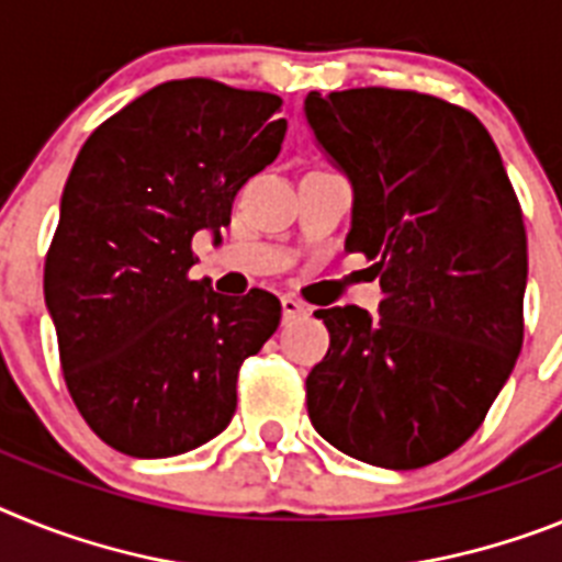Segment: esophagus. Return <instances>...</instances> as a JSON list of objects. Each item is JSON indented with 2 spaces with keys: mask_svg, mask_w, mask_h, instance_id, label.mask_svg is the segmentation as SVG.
I'll list each match as a JSON object with an SVG mask.
<instances>
[{
  "mask_svg": "<svg viewBox=\"0 0 562 562\" xmlns=\"http://www.w3.org/2000/svg\"><path fill=\"white\" fill-rule=\"evenodd\" d=\"M308 314V305L300 302L296 296H282V319H300Z\"/></svg>",
  "mask_w": 562,
  "mask_h": 562,
  "instance_id": "34e87169",
  "label": "esophagus"
}]
</instances>
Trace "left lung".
Segmentation results:
<instances>
[{
  "instance_id": "1",
  "label": "left lung",
  "mask_w": 562,
  "mask_h": 562,
  "mask_svg": "<svg viewBox=\"0 0 562 562\" xmlns=\"http://www.w3.org/2000/svg\"><path fill=\"white\" fill-rule=\"evenodd\" d=\"M305 119L353 183L345 251L373 260L379 314L319 308L314 429L384 470L472 438L524 348L526 228L504 160L463 106L416 90L308 92Z\"/></svg>"
}]
</instances>
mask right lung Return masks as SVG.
I'll use <instances>...</instances> for the list:
<instances>
[{
  "instance_id": "1",
  "label": "right lung",
  "mask_w": 562,
  "mask_h": 562,
  "mask_svg": "<svg viewBox=\"0 0 562 562\" xmlns=\"http://www.w3.org/2000/svg\"><path fill=\"white\" fill-rule=\"evenodd\" d=\"M280 95L212 78L153 87L81 146L45 260L67 390L133 458L221 436L237 373L280 325L274 294L223 296L189 277L192 237L221 234L234 194L280 155Z\"/></svg>"
}]
</instances>
